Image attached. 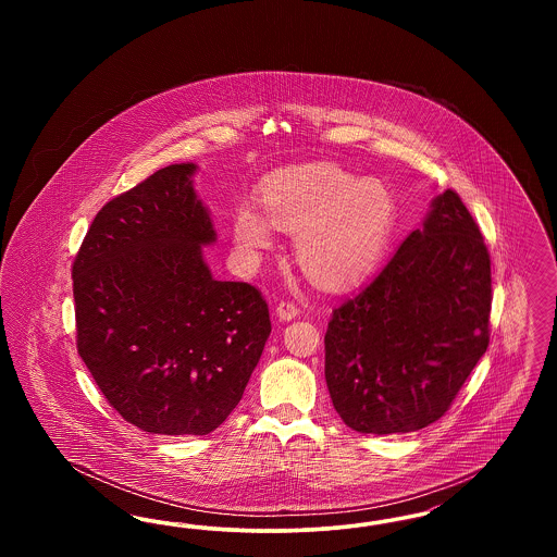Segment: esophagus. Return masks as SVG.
I'll return each instance as SVG.
<instances>
[{
    "instance_id": "esophagus-1",
    "label": "esophagus",
    "mask_w": 557,
    "mask_h": 557,
    "mask_svg": "<svg viewBox=\"0 0 557 557\" xmlns=\"http://www.w3.org/2000/svg\"><path fill=\"white\" fill-rule=\"evenodd\" d=\"M298 307L294 305V302H280L277 307H275V315L282 319V321H292L294 318H298Z\"/></svg>"
}]
</instances>
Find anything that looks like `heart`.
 Listing matches in <instances>:
<instances>
[{
	"label": "heart",
	"mask_w": 557,
	"mask_h": 557,
	"mask_svg": "<svg viewBox=\"0 0 557 557\" xmlns=\"http://www.w3.org/2000/svg\"><path fill=\"white\" fill-rule=\"evenodd\" d=\"M263 212L242 202L232 236L242 257L273 244V227L294 234V259L321 288L363 280L380 261L395 223V196L375 180L336 164H307L273 175L259 187Z\"/></svg>",
	"instance_id": "1"
}]
</instances>
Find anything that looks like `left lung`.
<instances>
[{
	"label": "left lung",
	"instance_id": "1",
	"mask_svg": "<svg viewBox=\"0 0 557 557\" xmlns=\"http://www.w3.org/2000/svg\"><path fill=\"white\" fill-rule=\"evenodd\" d=\"M491 298L476 221L445 189L327 323L325 382L345 424L384 436L443 418L486 352Z\"/></svg>",
	"mask_w": 557,
	"mask_h": 557
}]
</instances>
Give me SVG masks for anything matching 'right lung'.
Returning <instances> with one entry per match:
<instances>
[{"instance_id":"obj_1","label":"right lung","mask_w":557,"mask_h":557,"mask_svg":"<svg viewBox=\"0 0 557 557\" xmlns=\"http://www.w3.org/2000/svg\"><path fill=\"white\" fill-rule=\"evenodd\" d=\"M198 164H169L96 214L73 265L77 348L144 432L202 436L236 409L271 334L261 292L219 282Z\"/></svg>"}]
</instances>
